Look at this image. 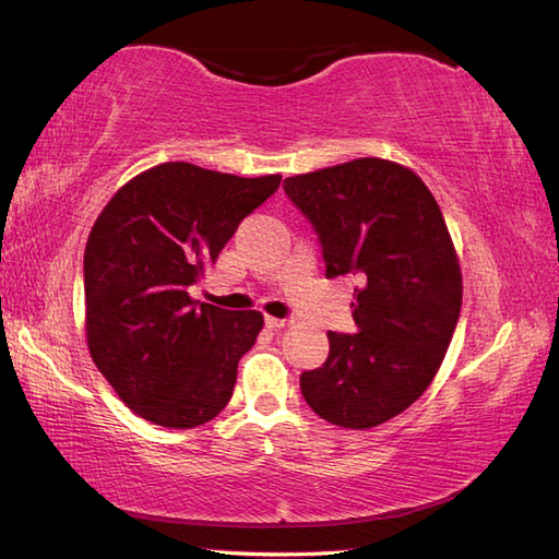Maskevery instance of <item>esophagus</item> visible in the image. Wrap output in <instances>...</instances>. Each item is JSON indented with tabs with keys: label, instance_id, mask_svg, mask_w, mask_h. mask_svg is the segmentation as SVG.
<instances>
[{
	"label": "esophagus",
	"instance_id": "34e87169",
	"mask_svg": "<svg viewBox=\"0 0 559 559\" xmlns=\"http://www.w3.org/2000/svg\"><path fill=\"white\" fill-rule=\"evenodd\" d=\"M264 322H266L269 329H283V326H288V319H278V317H266Z\"/></svg>",
	"mask_w": 559,
	"mask_h": 559
}]
</instances>
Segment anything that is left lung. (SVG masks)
Instances as JSON below:
<instances>
[{
	"label": "left lung",
	"instance_id": "1",
	"mask_svg": "<svg viewBox=\"0 0 559 559\" xmlns=\"http://www.w3.org/2000/svg\"><path fill=\"white\" fill-rule=\"evenodd\" d=\"M288 199L322 242L326 278L353 273L355 334L329 331V358L300 374L319 418L377 427L423 396L454 336L461 269L442 211L418 175L358 158L286 177Z\"/></svg>",
	"mask_w": 559,
	"mask_h": 559
}]
</instances>
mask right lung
Segmentation results:
<instances>
[{
	"label": "right lung",
	"mask_w": 559,
	"mask_h": 559,
	"mask_svg": "<svg viewBox=\"0 0 559 559\" xmlns=\"http://www.w3.org/2000/svg\"><path fill=\"white\" fill-rule=\"evenodd\" d=\"M278 185L281 175L163 163L117 189L93 223L83 254L88 350L144 420L189 430L228 406L264 317L192 300L189 286Z\"/></svg>",
	"instance_id": "add662e5"
}]
</instances>
